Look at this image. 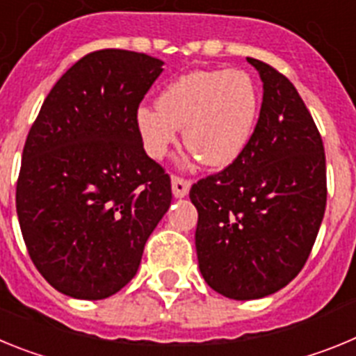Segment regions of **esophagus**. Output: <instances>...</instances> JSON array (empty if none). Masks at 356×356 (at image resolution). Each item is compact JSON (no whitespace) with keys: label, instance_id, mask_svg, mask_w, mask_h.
<instances>
[{"label":"esophagus","instance_id":"1","mask_svg":"<svg viewBox=\"0 0 356 356\" xmlns=\"http://www.w3.org/2000/svg\"><path fill=\"white\" fill-rule=\"evenodd\" d=\"M172 194L175 197H185L188 194V188L193 181L187 180V178H181V176H172Z\"/></svg>","mask_w":356,"mask_h":356}]
</instances>
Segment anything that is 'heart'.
Returning <instances> with one entry per match:
<instances>
[{"mask_svg":"<svg viewBox=\"0 0 356 356\" xmlns=\"http://www.w3.org/2000/svg\"><path fill=\"white\" fill-rule=\"evenodd\" d=\"M259 83L242 69L181 74L162 90L159 106H140L137 127L147 155L162 159L184 128V143L207 168L221 169L246 149L260 118Z\"/></svg>","mask_w":356,"mask_h":356,"instance_id":"1","label":"heart"}]
</instances>
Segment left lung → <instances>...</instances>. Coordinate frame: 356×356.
Listing matches in <instances>:
<instances>
[{
  "label": "left lung",
  "instance_id": "left-lung-1",
  "mask_svg": "<svg viewBox=\"0 0 356 356\" xmlns=\"http://www.w3.org/2000/svg\"><path fill=\"white\" fill-rule=\"evenodd\" d=\"M264 83L246 149L191 188L196 251L207 284L232 300H259L303 269L326 209V156L312 115L287 76L248 58Z\"/></svg>",
  "mask_w": 356,
  "mask_h": 356
}]
</instances>
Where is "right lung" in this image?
I'll use <instances>...</instances> for the list:
<instances>
[{"label":"right lung","instance_id":"1","mask_svg":"<svg viewBox=\"0 0 356 356\" xmlns=\"http://www.w3.org/2000/svg\"><path fill=\"white\" fill-rule=\"evenodd\" d=\"M162 60L99 49L69 67L28 131L15 188L31 262L51 287L103 300L139 269L171 205V178L144 151L137 112Z\"/></svg>","mask_w":356,"mask_h":356}]
</instances>
